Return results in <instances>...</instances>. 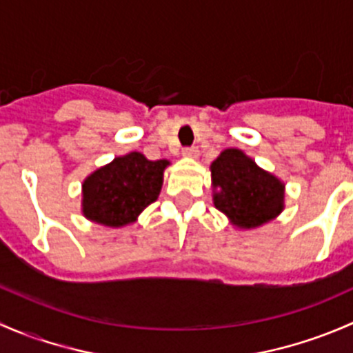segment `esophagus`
<instances>
[{
    "label": "esophagus",
    "mask_w": 353,
    "mask_h": 353,
    "mask_svg": "<svg viewBox=\"0 0 353 353\" xmlns=\"http://www.w3.org/2000/svg\"><path fill=\"white\" fill-rule=\"evenodd\" d=\"M183 155L188 157V159H198L199 157V150L196 147H191V148H184Z\"/></svg>",
    "instance_id": "obj_1"
}]
</instances>
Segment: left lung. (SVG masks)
I'll return each instance as SVG.
<instances>
[{
  "mask_svg": "<svg viewBox=\"0 0 353 353\" xmlns=\"http://www.w3.org/2000/svg\"><path fill=\"white\" fill-rule=\"evenodd\" d=\"M213 205L236 229L252 230L285 208V183L239 148H225L210 165Z\"/></svg>",
  "mask_w": 353,
  "mask_h": 353,
  "instance_id": "left-lung-1",
  "label": "left lung"
}]
</instances>
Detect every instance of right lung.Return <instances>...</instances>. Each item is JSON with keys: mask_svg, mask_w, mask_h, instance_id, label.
Listing matches in <instances>:
<instances>
[{"mask_svg": "<svg viewBox=\"0 0 353 353\" xmlns=\"http://www.w3.org/2000/svg\"><path fill=\"white\" fill-rule=\"evenodd\" d=\"M169 160H148L140 152L116 157L85 177L81 184V213L104 227H126L157 201Z\"/></svg>", "mask_w": 353, "mask_h": 353, "instance_id": "add662e5", "label": "right lung"}]
</instances>
